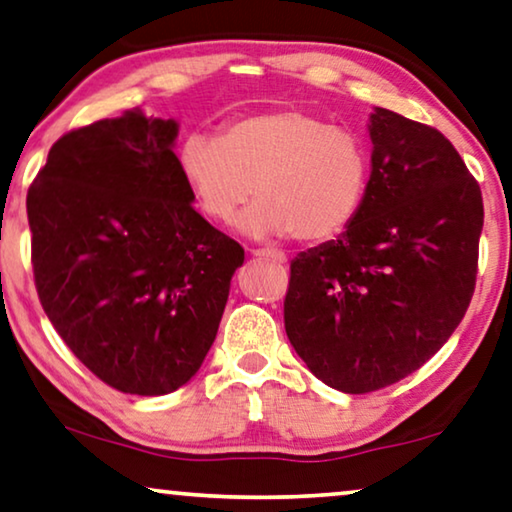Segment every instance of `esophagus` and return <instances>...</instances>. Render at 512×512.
Masks as SVG:
<instances>
[{"label":"esophagus","instance_id":"1","mask_svg":"<svg viewBox=\"0 0 512 512\" xmlns=\"http://www.w3.org/2000/svg\"><path fill=\"white\" fill-rule=\"evenodd\" d=\"M250 253H253L255 257L271 259V262H276V264H285L287 262V255L280 253V250H273V248H257V250H250Z\"/></svg>","mask_w":512,"mask_h":512}]
</instances>
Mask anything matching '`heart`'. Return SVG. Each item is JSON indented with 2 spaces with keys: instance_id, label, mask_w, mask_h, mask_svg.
Masks as SVG:
<instances>
[{
  "instance_id": "1",
  "label": "heart",
  "mask_w": 512,
  "mask_h": 512,
  "mask_svg": "<svg viewBox=\"0 0 512 512\" xmlns=\"http://www.w3.org/2000/svg\"><path fill=\"white\" fill-rule=\"evenodd\" d=\"M177 170L195 209L213 225L232 223L255 188L259 202L243 216V232L329 243L363 207L370 156L347 128L315 112L282 108L230 121L218 137H183Z\"/></svg>"
}]
</instances>
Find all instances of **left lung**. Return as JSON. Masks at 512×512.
I'll return each instance as SVG.
<instances>
[{
	"label": "left lung",
	"instance_id": "obj_1",
	"mask_svg": "<svg viewBox=\"0 0 512 512\" xmlns=\"http://www.w3.org/2000/svg\"><path fill=\"white\" fill-rule=\"evenodd\" d=\"M372 172L356 220L294 259L285 331L312 375L379 391L451 338L476 287L483 197L437 128L370 114Z\"/></svg>",
	"mask_w": 512,
	"mask_h": 512
}]
</instances>
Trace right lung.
Instances as JSON below:
<instances>
[{"label": "right lung", "instance_id": "1", "mask_svg": "<svg viewBox=\"0 0 512 512\" xmlns=\"http://www.w3.org/2000/svg\"><path fill=\"white\" fill-rule=\"evenodd\" d=\"M179 126L142 110L52 144L27 193L45 315L105 384L165 395L200 370L243 248L193 209Z\"/></svg>", "mask_w": 512, "mask_h": 512}]
</instances>
